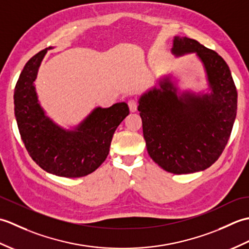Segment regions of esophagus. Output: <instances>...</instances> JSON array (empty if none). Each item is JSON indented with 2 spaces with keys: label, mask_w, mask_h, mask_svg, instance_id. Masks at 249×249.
Listing matches in <instances>:
<instances>
[{
  "label": "esophagus",
  "mask_w": 249,
  "mask_h": 249,
  "mask_svg": "<svg viewBox=\"0 0 249 249\" xmlns=\"http://www.w3.org/2000/svg\"><path fill=\"white\" fill-rule=\"evenodd\" d=\"M128 107L131 112H135L137 110V107H138V102L136 99H130L128 102Z\"/></svg>",
  "instance_id": "34e87169"
}]
</instances>
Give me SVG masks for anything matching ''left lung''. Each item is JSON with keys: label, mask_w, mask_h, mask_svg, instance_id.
<instances>
[{"label": "left lung", "mask_w": 249, "mask_h": 249, "mask_svg": "<svg viewBox=\"0 0 249 249\" xmlns=\"http://www.w3.org/2000/svg\"><path fill=\"white\" fill-rule=\"evenodd\" d=\"M173 53L196 52L204 64L212 93L178 97L171 76L144 94L138 111L146 150L163 170L187 174L205 170L218 160L236 116L237 92L229 66L215 51L187 37H174Z\"/></svg>", "instance_id": "1"}]
</instances>
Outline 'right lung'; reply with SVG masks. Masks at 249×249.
Segmentation results:
<instances>
[{
    "mask_svg": "<svg viewBox=\"0 0 249 249\" xmlns=\"http://www.w3.org/2000/svg\"><path fill=\"white\" fill-rule=\"evenodd\" d=\"M46 52L31 57L15 87V115L21 139L32 160L46 172L63 178L88 176L107 158L114 131L129 108L126 103L96 108L76 130L60 128L45 115L34 87Z\"/></svg>",
    "mask_w": 249,
    "mask_h": 249,
    "instance_id": "1",
    "label": "right lung"
}]
</instances>
